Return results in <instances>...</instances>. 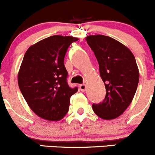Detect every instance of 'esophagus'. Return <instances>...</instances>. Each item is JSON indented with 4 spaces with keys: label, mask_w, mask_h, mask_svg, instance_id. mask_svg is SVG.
<instances>
[{
    "label": "esophagus",
    "mask_w": 155,
    "mask_h": 155,
    "mask_svg": "<svg viewBox=\"0 0 155 155\" xmlns=\"http://www.w3.org/2000/svg\"><path fill=\"white\" fill-rule=\"evenodd\" d=\"M79 88H80L81 91L84 92V91H85L86 88H87V86H86V84H80V85H79Z\"/></svg>",
    "instance_id": "34e87169"
}]
</instances>
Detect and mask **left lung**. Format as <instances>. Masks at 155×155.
<instances>
[{
	"label": "left lung",
	"instance_id": "obj_1",
	"mask_svg": "<svg viewBox=\"0 0 155 155\" xmlns=\"http://www.w3.org/2000/svg\"><path fill=\"white\" fill-rule=\"evenodd\" d=\"M94 51L105 84L106 95L102 102L93 104L94 113L103 120L123 114L134 97L139 82V70L131 50L118 41L102 35L85 38Z\"/></svg>",
	"mask_w": 155,
	"mask_h": 155
}]
</instances>
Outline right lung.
<instances>
[{
  "instance_id": "1",
  "label": "right lung",
  "mask_w": 155,
  "mask_h": 155,
  "mask_svg": "<svg viewBox=\"0 0 155 155\" xmlns=\"http://www.w3.org/2000/svg\"><path fill=\"white\" fill-rule=\"evenodd\" d=\"M77 38L53 35L32 45L24 54L18 82L31 110L39 117L58 121L69 110L70 98L77 92L67 82L64 59Z\"/></svg>"
}]
</instances>
